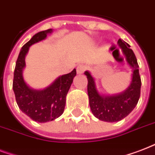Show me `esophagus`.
<instances>
[{"instance_id": "esophagus-1", "label": "esophagus", "mask_w": 155, "mask_h": 155, "mask_svg": "<svg viewBox=\"0 0 155 155\" xmlns=\"http://www.w3.org/2000/svg\"><path fill=\"white\" fill-rule=\"evenodd\" d=\"M86 68H87V67H86V65H84V64H79L77 68H76V71H77L78 74H82V73L84 72V71L86 70Z\"/></svg>"}]
</instances>
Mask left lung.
<instances>
[{
    "label": "left lung",
    "instance_id": "left-lung-1",
    "mask_svg": "<svg viewBox=\"0 0 155 155\" xmlns=\"http://www.w3.org/2000/svg\"><path fill=\"white\" fill-rule=\"evenodd\" d=\"M118 45L133 69L131 84L123 93L113 97H102L97 91L94 79L91 74L88 71L84 72L87 78V94L92 113L100 120L108 122L118 121L129 115L137 105L141 94L142 81L136 56L127 42L119 39Z\"/></svg>",
    "mask_w": 155,
    "mask_h": 155
}]
</instances>
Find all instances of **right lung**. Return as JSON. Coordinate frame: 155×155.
Instances as JSON below:
<instances>
[{
    "mask_svg": "<svg viewBox=\"0 0 155 155\" xmlns=\"http://www.w3.org/2000/svg\"><path fill=\"white\" fill-rule=\"evenodd\" d=\"M51 31V29H49L38 32L23 46L13 73V89L18 107L32 120L38 122L51 121L63 114L66 96L76 75V70L74 69L71 73L59 76L51 86L41 91L31 89L24 81L22 70L25 65V56L29 47L44 39L47 34Z\"/></svg>",
    "mask_w": 155,
    "mask_h": 155,
    "instance_id": "obj_1",
    "label": "right lung"
}]
</instances>
